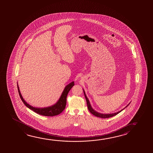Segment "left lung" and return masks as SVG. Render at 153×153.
I'll return each instance as SVG.
<instances>
[{
    "mask_svg": "<svg viewBox=\"0 0 153 153\" xmlns=\"http://www.w3.org/2000/svg\"><path fill=\"white\" fill-rule=\"evenodd\" d=\"M83 91H84V95H85V99H86V102H87L88 109L89 110V111H90V113H91L92 114H93V115L97 116V117H98L102 118H107L111 117H113V116H114L117 115L118 113H120V112H121L123 109H124L125 108H126V107H128V105H129V104L130 103H129L127 106H126V107H125L124 109H123L122 110H120V111H118L117 113H113V114H101V113H98L97 111H96L95 110H94V109L92 108L90 102V101L88 100V97H86V94H85V91H84V90H83Z\"/></svg>",
    "mask_w": 153,
    "mask_h": 153,
    "instance_id": "1",
    "label": "left lung"
}]
</instances>
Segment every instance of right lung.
Returning a JSON list of instances; mask_svg holds the SVG:
<instances>
[{"label":"right lung","mask_w":153,"mask_h":153,"mask_svg":"<svg viewBox=\"0 0 153 153\" xmlns=\"http://www.w3.org/2000/svg\"><path fill=\"white\" fill-rule=\"evenodd\" d=\"M17 84H18L17 85H18V92L20 97L21 99L22 100L23 102L24 103V104L25 105L26 107H27L31 110H33L34 112L37 113L41 115L45 116H54L58 115L59 114H60V113L62 112L63 110L65 109L66 103H67V97L70 89L73 88V86L74 85V82H72L71 83H69L65 86L62 94L61 95L60 98L55 105L48 107H45V108H36L29 105L28 103L23 99L22 96L21 94L19 88L18 83Z\"/></svg>","instance_id":"1"}]
</instances>
